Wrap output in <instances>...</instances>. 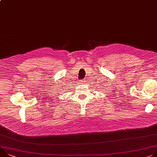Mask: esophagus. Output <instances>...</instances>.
Here are the masks:
<instances>
[{"label": "esophagus", "mask_w": 157, "mask_h": 157, "mask_svg": "<svg viewBox=\"0 0 157 157\" xmlns=\"http://www.w3.org/2000/svg\"><path fill=\"white\" fill-rule=\"evenodd\" d=\"M80 83H81L82 84H84V83H86V79H83V80H82V81L80 82Z\"/></svg>", "instance_id": "1"}]
</instances>
